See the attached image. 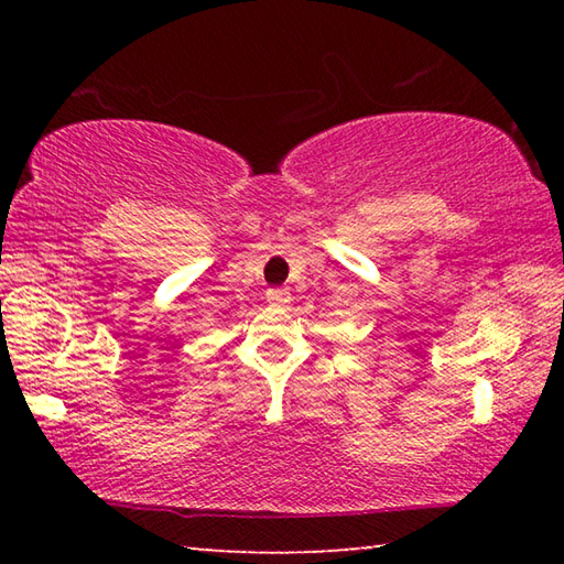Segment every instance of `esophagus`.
Returning a JSON list of instances; mask_svg holds the SVG:
<instances>
[{
  "label": "esophagus",
  "instance_id": "obj_1",
  "mask_svg": "<svg viewBox=\"0 0 564 564\" xmlns=\"http://www.w3.org/2000/svg\"><path fill=\"white\" fill-rule=\"evenodd\" d=\"M265 301H269L271 305H285L291 301V293H289V289H269L265 291Z\"/></svg>",
  "mask_w": 564,
  "mask_h": 564
}]
</instances>
